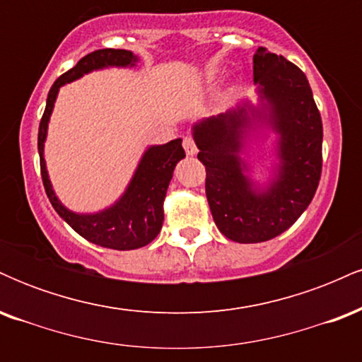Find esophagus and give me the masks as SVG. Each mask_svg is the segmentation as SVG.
Here are the masks:
<instances>
[{"instance_id": "34e87169", "label": "esophagus", "mask_w": 362, "mask_h": 362, "mask_svg": "<svg viewBox=\"0 0 362 362\" xmlns=\"http://www.w3.org/2000/svg\"><path fill=\"white\" fill-rule=\"evenodd\" d=\"M184 149L189 156H194L197 153V146H195L192 138H184Z\"/></svg>"}]
</instances>
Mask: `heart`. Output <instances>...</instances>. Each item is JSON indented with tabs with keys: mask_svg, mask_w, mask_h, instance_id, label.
I'll list each match as a JSON object with an SVG mask.
<instances>
[{
	"mask_svg": "<svg viewBox=\"0 0 362 362\" xmlns=\"http://www.w3.org/2000/svg\"><path fill=\"white\" fill-rule=\"evenodd\" d=\"M219 76H221V69H213V71L207 73V83H211V85H213V83L219 80Z\"/></svg>",
	"mask_w": 362,
	"mask_h": 362,
	"instance_id": "1",
	"label": "heart"
}]
</instances>
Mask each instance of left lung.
Wrapping results in <instances>:
<instances>
[{
    "label": "left lung",
    "mask_w": 362,
    "mask_h": 362,
    "mask_svg": "<svg viewBox=\"0 0 362 362\" xmlns=\"http://www.w3.org/2000/svg\"><path fill=\"white\" fill-rule=\"evenodd\" d=\"M253 81L259 105L242 100L192 127L211 214L218 230L238 243L267 242L293 226L310 206L322 173V117L305 73L259 47ZM262 128L278 134V163L265 186L251 180V168L239 156Z\"/></svg>",
    "instance_id": "left-lung-1"
}]
</instances>
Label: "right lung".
Instances as JSON below:
<instances>
[{
	"label": "right lung",
	"mask_w": 362,
	"mask_h": 362,
	"mask_svg": "<svg viewBox=\"0 0 362 362\" xmlns=\"http://www.w3.org/2000/svg\"><path fill=\"white\" fill-rule=\"evenodd\" d=\"M138 61L139 57L126 49H98V51L86 54L74 68L54 81L49 90L47 103H45L39 126V143L37 144H39L40 155V173H42L45 194L52 207L78 235L91 243L100 245L103 248H112V250L141 248L151 243L160 233L165 218L163 201L173 177V170L178 161L185 158L182 139L149 146L139 160L138 168L124 194L114 204L98 213H74L57 199L51 178H49L47 167H45L44 143L47 138L49 119H51L61 86L98 69L132 68Z\"/></svg>",
	"instance_id": "right-lung-1"
}]
</instances>
